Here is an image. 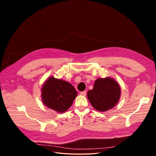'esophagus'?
<instances>
[{
    "instance_id": "34e87169",
    "label": "esophagus",
    "mask_w": 156,
    "mask_h": 156,
    "mask_svg": "<svg viewBox=\"0 0 156 156\" xmlns=\"http://www.w3.org/2000/svg\"><path fill=\"white\" fill-rule=\"evenodd\" d=\"M80 94L82 96H86V91H84L80 93Z\"/></svg>"
}]
</instances>
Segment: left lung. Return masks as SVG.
Wrapping results in <instances>:
<instances>
[{
    "label": "left lung",
    "mask_w": 156,
    "mask_h": 156,
    "mask_svg": "<svg viewBox=\"0 0 156 156\" xmlns=\"http://www.w3.org/2000/svg\"><path fill=\"white\" fill-rule=\"evenodd\" d=\"M120 87L114 79L98 78L95 81L92 90L87 96L93 107L100 112H105L113 108L120 97Z\"/></svg>",
    "instance_id": "left-lung-1"
}]
</instances>
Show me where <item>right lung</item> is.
Returning a JSON list of instances; mask_svg holds the SVG:
<instances>
[{
    "label": "right lung",
    "instance_id": "add662e5",
    "mask_svg": "<svg viewBox=\"0 0 156 156\" xmlns=\"http://www.w3.org/2000/svg\"><path fill=\"white\" fill-rule=\"evenodd\" d=\"M41 93L44 105L60 113L70 108L77 96L76 90L70 83L54 77L45 82Z\"/></svg>",
    "mask_w": 156,
    "mask_h": 156
}]
</instances>
